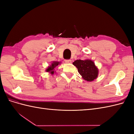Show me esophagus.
Instances as JSON below:
<instances>
[{"label": "esophagus", "instance_id": "34e87169", "mask_svg": "<svg viewBox=\"0 0 134 134\" xmlns=\"http://www.w3.org/2000/svg\"><path fill=\"white\" fill-rule=\"evenodd\" d=\"M65 63H68V64H70V63H71V60H66Z\"/></svg>", "mask_w": 134, "mask_h": 134}]
</instances>
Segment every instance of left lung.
Returning <instances> with one entry per match:
<instances>
[{
	"mask_svg": "<svg viewBox=\"0 0 134 134\" xmlns=\"http://www.w3.org/2000/svg\"><path fill=\"white\" fill-rule=\"evenodd\" d=\"M82 78L87 82H93L98 76L99 70L93 61L90 59L76 60L72 63Z\"/></svg>",
	"mask_w": 134,
	"mask_h": 134,
	"instance_id": "8db88e82",
	"label": "left lung"
}]
</instances>
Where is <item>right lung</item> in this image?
<instances>
[{
	"mask_svg": "<svg viewBox=\"0 0 134 134\" xmlns=\"http://www.w3.org/2000/svg\"><path fill=\"white\" fill-rule=\"evenodd\" d=\"M60 64H61V62H57V61H54V62H52L50 65L48 66V67L46 69V71L47 72H49V73L51 74V75H53L56 72V71L55 70V68Z\"/></svg>",
	"mask_w": 134,
	"mask_h": 134,
	"instance_id": "obj_1",
	"label": "right lung"
}]
</instances>
